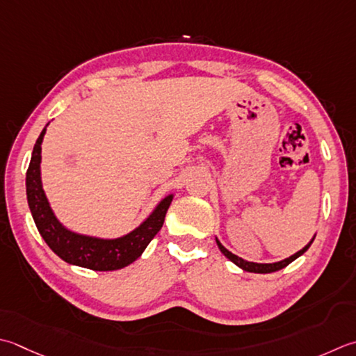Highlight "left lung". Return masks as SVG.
<instances>
[{"instance_id":"1","label":"left lung","mask_w":356,"mask_h":356,"mask_svg":"<svg viewBox=\"0 0 356 356\" xmlns=\"http://www.w3.org/2000/svg\"><path fill=\"white\" fill-rule=\"evenodd\" d=\"M313 239H315V236H313ZM313 239H312V241L307 243V245H305L302 250H299L298 253H295L293 256H290V257H287V259L280 261V262H273V264H257V262H248V261H245V259H242V257L233 254L232 252H228V250H227V248H225L224 245H222V243L219 242V239H218V238H216V242H218V247H219L220 252L224 253V256H225V257H228L229 261H232L233 264H236V266H238V267H241L242 270L250 271V273H273V271H277V270H281V268H284V267H287L290 262H293L295 259H298L299 256H301V254H304L305 252H307L309 247L312 245Z\"/></svg>"}]
</instances>
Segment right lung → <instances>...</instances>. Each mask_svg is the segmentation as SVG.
<instances>
[{
  "mask_svg": "<svg viewBox=\"0 0 356 356\" xmlns=\"http://www.w3.org/2000/svg\"><path fill=\"white\" fill-rule=\"evenodd\" d=\"M47 127V124H46ZM46 128L41 131L37 143L33 146L29 168L26 172V194L32 218L35 220L41 238L52 252L63 261L72 266L85 267L97 271H113L129 266L145 252L152 238L160 232L165 216L171 205L172 194L160 200L149 218L142 222L131 233L117 239H100L92 236L74 233L61 225L55 218L49 200L41 185V143Z\"/></svg>",
  "mask_w": 356,
  "mask_h": 356,
  "instance_id": "right-lung-1",
  "label": "right lung"
}]
</instances>
